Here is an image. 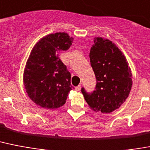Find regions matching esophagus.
Listing matches in <instances>:
<instances>
[{
  "label": "esophagus",
  "mask_w": 150,
  "mask_h": 150,
  "mask_svg": "<svg viewBox=\"0 0 150 150\" xmlns=\"http://www.w3.org/2000/svg\"><path fill=\"white\" fill-rule=\"evenodd\" d=\"M81 90V86H78L77 87H75V91L76 92H79Z\"/></svg>",
  "instance_id": "34e87169"
}]
</instances>
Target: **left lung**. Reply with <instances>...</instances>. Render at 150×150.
<instances>
[{
	"instance_id": "8db88e82",
	"label": "left lung",
	"mask_w": 150,
	"mask_h": 150,
	"mask_svg": "<svg viewBox=\"0 0 150 150\" xmlns=\"http://www.w3.org/2000/svg\"><path fill=\"white\" fill-rule=\"evenodd\" d=\"M90 63L96 78V88L88 93L81 88L92 110L110 113L126 101L132 88V73L126 57L115 44L98 37L89 53Z\"/></svg>"
}]
</instances>
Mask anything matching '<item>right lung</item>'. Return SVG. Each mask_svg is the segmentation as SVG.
<instances>
[{"label":"right lung","instance_id":"1","mask_svg":"<svg viewBox=\"0 0 150 150\" xmlns=\"http://www.w3.org/2000/svg\"><path fill=\"white\" fill-rule=\"evenodd\" d=\"M73 38L58 32L42 38L31 50L24 71V85L31 100L42 108L58 109L65 103L71 74L59 58V52L70 47Z\"/></svg>","mask_w":150,"mask_h":150}]
</instances>
